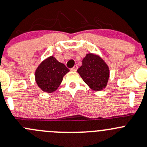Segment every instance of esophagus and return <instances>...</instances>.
<instances>
[{
  "instance_id": "esophagus-1",
  "label": "esophagus",
  "mask_w": 147,
  "mask_h": 147,
  "mask_svg": "<svg viewBox=\"0 0 147 147\" xmlns=\"http://www.w3.org/2000/svg\"><path fill=\"white\" fill-rule=\"evenodd\" d=\"M78 65H75L73 67H72V69H71V70L74 71V72H75V71H77V69H78Z\"/></svg>"
}]
</instances>
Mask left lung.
Segmentation results:
<instances>
[{
    "label": "left lung",
    "mask_w": 147,
    "mask_h": 147,
    "mask_svg": "<svg viewBox=\"0 0 147 147\" xmlns=\"http://www.w3.org/2000/svg\"><path fill=\"white\" fill-rule=\"evenodd\" d=\"M78 72L83 81L94 91H101L106 87L110 70L106 63L96 54L89 53L83 58L82 65Z\"/></svg>",
    "instance_id": "left-lung-1"
}]
</instances>
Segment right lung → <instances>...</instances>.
Wrapping results in <instances>:
<instances>
[{"label": "right lung", "instance_id": "right-lung-1", "mask_svg": "<svg viewBox=\"0 0 147 147\" xmlns=\"http://www.w3.org/2000/svg\"><path fill=\"white\" fill-rule=\"evenodd\" d=\"M69 71L63 63L58 62L51 55L38 65L35 71V81L43 92L52 93L58 89L63 77Z\"/></svg>", "mask_w": 147, "mask_h": 147}]
</instances>
